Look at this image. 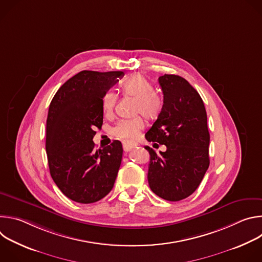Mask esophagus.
<instances>
[{
    "label": "esophagus",
    "instance_id": "1",
    "mask_svg": "<svg viewBox=\"0 0 262 262\" xmlns=\"http://www.w3.org/2000/svg\"><path fill=\"white\" fill-rule=\"evenodd\" d=\"M136 147H137V144H136V143H124V144H123V149H124L125 152L130 151L132 149H134V148H136Z\"/></svg>",
    "mask_w": 262,
    "mask_h": 262
}]
</instances>
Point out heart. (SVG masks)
<instances>
[{"mask_svg":"<svg viewBox=\"0 0 262 262\" xmlns=\"http://www.w3.org/2000/svg\"><path fill=\"white\" fill-rule=\"evenodd\" d=\"M121 92L124 96L136 98L135 113L142 114L148 120L157 119L163 111L164 100L162 96L155 91L154 85L142 74H133L120 84ZM117 101L114 92L106 91L102 95L101 105L104 114L113 112ZM144 127L141 118L119 121L113 128V134L124 141L136 140Z\"/></svg>","mask_w":262,"mask_h":262,"instance_id":"heart-1","label":"heart"}]
</instances>
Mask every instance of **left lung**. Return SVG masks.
Segmentation results:
<instances>
[{"instance_id":"8db88e82","label":"left lung","mask_w":262,"mask_h":262,"mask_svg":"<svg viewBox=\"0 0 262 262\" xmlns=\"http://www.w3.org/2000/svg\"><path fill=\"white\" fill-rule=\"evenodd\" d=\"M164 94L162 113L145 137L166 145L167 150L150 155L148 183L151 191L168 201L192 195L209 166V132L203 100L191 84L175 74L159 78Z\"/></svg>"}]
</instances>
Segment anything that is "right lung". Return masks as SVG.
Returning <instances> with one entry per match:
<instances>
[{"instance_id":"1","label":"right lung","mask_w":262,"mask_h":262,"mask_svg":"<svg viewBox=\"0 0 262 262\" xmlns=\"http://www.w3.org/2000/svg\"><path fill=\"white\" fill-rule=\"evenodd\" d=\"M122 71L83 70L53 97L47 119L46 149L51 176L72 201L96 202L113 189L122 160V144L95 150L92 141L103 119L101 98Z\"/></svg>"}]
</instances>
